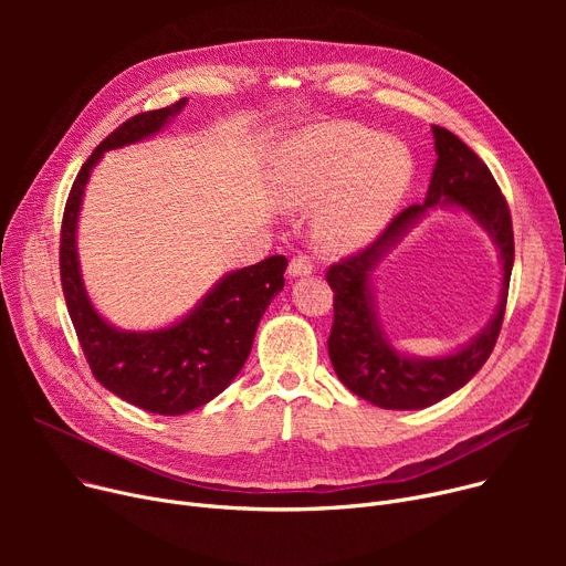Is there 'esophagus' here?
I'll return each mask as SVG.
<instances>
[{"label": "esophagus", "mask_w": 566, "mask_h": 566, "mask_svg": "<svg viewBox=\"0 0 566 566\" xmlns=\"http://www.w3.org/2000/svg\"><path fill=\"white\" fill-rule=\"evenodd\" d=\"M312 271H314V265H312L310 256H305V254L293 256L291 263H289V275L291 277H305V275H312Z\"/></svg>", "instance_id": "esophagus-1"}]
</instances>
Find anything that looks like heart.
<instances>
[{"label":"heart","mask_w":566,"mask_h":566,"mask_svg":"<svg viewBox=\"0 0 566 566\" xmlns=\"http://www.w3.org/2000/svg\"><path fill=\"white\" fill-rule=\"evenodd\" d=\"M412 156L395 137L360 124H323L289 139L275 163L280 199L316 208L314 231L331 252L367 245L388 224L412 181Z\"/></svg>","instance_id":"heart-1"}]
</instances>
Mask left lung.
I'll return each mask as SVG.
<instances>
[{
	"label": "left lung",
	"mask_w": 566,
	"mask_h": 566,
	"mask_svg": "<svg viewBox=\"0 0 566 566\" xmlns=\"http://www.w3.org/2000/svg\"><path fill=\"white\" fill-rule=\"evenodd\" d=\"M436 167L424 203L408 206L376 241L335 263L328 284L335 293V323L328 339L331 363L346 388L388 410H420L454 395L482 369L500 335L514 265L510 206L482 158L454 133L433 126ZM436 205L459 207L478 221L499 248L503 263L501 298L480 336L448 356L420 359L399 352L381 333L375 314L373 273L400 238Z\"/></svg>",
	"instance_id": "8db88e82"
}]
</instances>
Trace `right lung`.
I'll use <instances>...</instances> for the list:
<instances>
[{"label":"right lung","instance_id":"add662e5","mask_svg":"<svg viewBox=\"0 0 566 566\" xmlns=\"http://www.w3.org/2000/svg\"><path fill=\"white\" fill-rule=\"evenodd\" d=\"M186 103L137 114L96 146L71 188L59 248L66 307L96 380L118 399L158 415L190 412L238 376L263 312L284 286L289 263L277 254L222 275L184 318L158 331H122L94 307L77 256V218L88 176L105 151L154 137Z\"/></svg>","mask_w":566,"mask_h":566}]
</instances>
